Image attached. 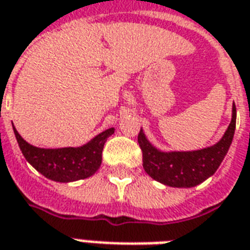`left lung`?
Wrapping results in <instances>:
<instances>
[{
    "instance_id": "1",
    "label": "left lung",
    "mask_w": 250,
    "mask_h": 250,
    "mask_svg": "<svg viewBox=\"0 0 250 250\" xmlns=\"http://www.w3.org/2000/svg\"><path fill=\"white\" fill-rule=\"evenodd\" d=\"M236 129V106L227 132L217 144L195 151H159L150 144L144 132L138 133L144 168L153 179L170 187H194L215 174L228 153Z\"/></svg>"
}]
</instances>
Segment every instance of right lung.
Returning <instances> with one entry per match:
<instances>
[{
  "mask_svg": "<svg viewBox=\"0 0 250 250\" xmlns=\"http://www.w3.org/2000/svg\"><path fill=\"white\" fill-rule=\"evenodd\" d=\"M13 129L26 161L42 175L62 183L85 179L93 175L100 167L105 141L114 133L113 127L106 129L80 147L41 149L27 144L16 127L13 126Z\"/></svg>",
  "mask_w": 250,
  "mask_h": 250,
  "instance_id": "obj_1",
  "label": "right lung"
}]
</instances>
